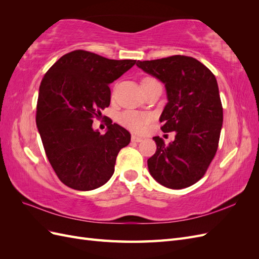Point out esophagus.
I'll list each match as a JSON object with an SVG mask.
<instances>
[{
	"label": "esophagus",
	"mask_w": 259,
	"mask_h": 259,
	"mask_svg": "<svg viewBox=\"0 0 259 259\" xmlns=\"http://www.w3.org/2000/svg\"><path fill=\"white\" fill-rule=\"evenodd\" d=\"M132 142H133V143H140V142H143V138H140V137H137V136L133 135V136H132Z\"/></svg>",
	"instance_id": "esophagus-1"
}]
</instances>
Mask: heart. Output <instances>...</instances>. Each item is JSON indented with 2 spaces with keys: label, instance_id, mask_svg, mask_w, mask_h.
<instances>
[{
  "label": "heart",
  "instance_id": "b5f03b06",
  "mask_svg": "<svg viewBox=\"0 0 259 259\" xmlns=\"http://www.w3.org/2000/svg\"><path fill=\"white\" fill-rule=\"evenodd\" d=\"M154 81L155 80L152 79V77H147V79L143 81V85ZM117 121H119V123L125 128H127L134 133H140L144 131L148 122L150 121V116L144 112L126 110L119 114V116H117Z\"/></svg>",
  "mask_w": 259,
  "mask_h": 259
}]
</instances>
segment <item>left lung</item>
Here are the masks:
<instances>
[{
    "instance_id": "8db88e82",
    "label": "left lung",
    "mask_w": 259,
    "mask_h": 259,
    "mask_svg": "<svg viewBox=\"0 0 259 259\" xmlns=\"http://www.w3.org/2000/svg\"><path fill=\"white\" fill-rule=\"evenodd\" d=\"M136 65L165 86L161 130L176 132L168 145L153 137L156 151L148 159L149 173L170 189L190 187L205 174L218 148L223 106L216 77L199 60L180 55Z\"/></svg>"
}]
</instances>
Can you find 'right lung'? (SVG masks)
I'll use <instances>...</instances> for the list:
<instances>
[{
  "label": "right lung",
  "mask_w": 259,
  "mask_h": 259,
  "mask_svg": "<svg viewBox=\"0 0 259 259\" xmlns=\"http://www.w3.org/2000/svg\"><path fill=\"white\" fill-rule=\"evenodd\" d=\"M135 64L77 50L59 58L43 77L36 126L55 173L74 190L105 185L114 173L117 153L131 142L130 133L112 122L101 135L93 119L110 105L109 84Z\"/></svg>",
  "instance_id": "right-lung-1"
}]
</instances>
